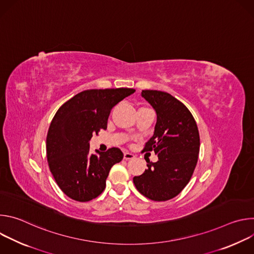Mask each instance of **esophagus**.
<instances>
[{"mask_svg":"<svg viewBox=\"0 0 254 254\" xmlns=\"http://www.w3.org/2000/svg\"><path fill=\"white\" fill-rule=\"evenodd\" d=\"M135 156L133 155V154H131V153H128V152H125V154H124V159L125 160H131V159H133Z\"/></svg>","mask_w":254,"mask_h":254,"instance_id":"esophagus-1","label":"esophagus"}]
</instances>
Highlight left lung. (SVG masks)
<instances>
[{"mask_svg": "<svg viewBox=\"0 0 254 254\" xmlns=\"http://www.w3.org/2000/svg\"><path fill=\"white\" fill-rule=\"evenodd\" d=\"M141 96L155 110L157 122L153 136L143 151H154L156 163L133 177L137 191L154 201H167L182 191L198 161L200 136L188 108L173 95L160 90H142Z\"/></svg>", "mask_w": 254, "mask_h": 254, "instance_id": "left-lung-1", "label": "left lung"}]
</instances>
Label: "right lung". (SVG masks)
Returning <instances> with one entry per match:
<instances>
[{
	"label": "right lung",
	"instance_id": "obj_1",
	"mask_svg": "<svg viewBox=\"0 0 254 254\" xmlns=\"http://www.w3.org/2000/svg\"><path fill=\"white\" fill-rule=\"evenodd\" d=\"M132 88L88 89L66 101L54 116L46 138L49 169L62 192L69 198L87 202L105 188L111 168L124 154L119 148L89 153L93 133L105 129L111 111Z\"/></svg>",
	"mask_w": 254,
	"mask_h": 254
}]
</instances>
